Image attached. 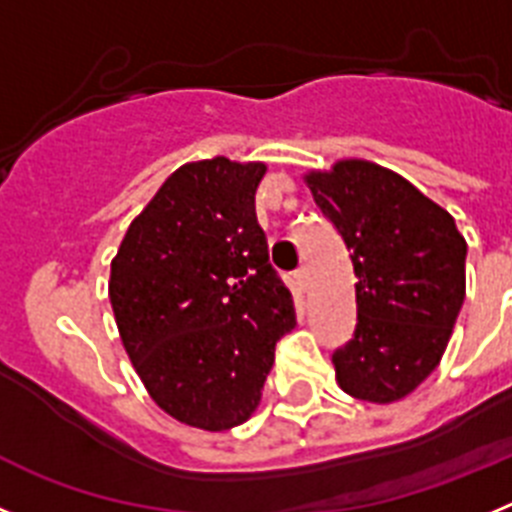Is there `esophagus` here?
<instances>
[{"mask_svg":"<svg viewBox=\"0 0 512 512\" xmlns=\"http://www.w3.org/2000/svg\"><path fill=\"white\" fill-rule=\"evenodd\" d=\"M295 282L300 289H307V284H310V271H307V266H300L295 271Z\"/></svg>","mask_w":512,"mask_h":512,"instance_id":"obj_1","label":"esophagus"}]
</instances>
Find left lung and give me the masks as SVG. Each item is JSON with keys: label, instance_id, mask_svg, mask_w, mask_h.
<instances>
[{"label": "left lung", "instance_id": "1", "mask_svg": "<svg viewBox=\"0 0 512 512\" xmlns=\"http://www.w3.org/2000/svg\"><path fill=\"white\" fill-rule=\"evenodd\" d=\"M343 235L356 274V333L333 354L346 395L408 397L441 361L467 295V241L454 217L397 171L341 158L302 174Z\"/></svg>", "mask_w": 512, "mask_h": 512}]
</instances>
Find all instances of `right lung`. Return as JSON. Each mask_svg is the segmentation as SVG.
Returning <instances> with one entry per match:
<instances>
[{"label":"right lung","mask_w":512,"mask_h":512,"mask_svg":"<svg viewBox=\"0 0 512 512\" xmlns=\"http://www.w3.org/2000/svg\"><path fill=\"white\" fill-rule=\"evenodd\" d=\"M264 161L225 156L179 166L110 264V305L151 400L202 431L246 423L295 302L256 223Z\"/></svg>","instance_id":"add662e5"}]
</instances>
